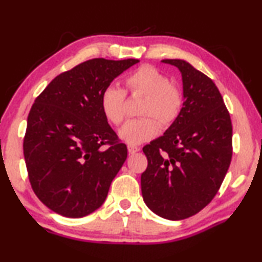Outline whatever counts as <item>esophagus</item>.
Listing matches in <instances>:
<instances>
[{
    "label": "esophagus",
    "instance_id": "1",
    "mask_svg": "<svg viewBox=\"0 0 262 262\" xmlns=\"http://www.w3.org/2000/svg\"><path fill=\"white\" fill-rule=\"evenodd\" d=\"M139 150H140V147L133 146V145H128V152H129L130 154H134L136 152H139Z\"/></svg>",
    "mask_w": 262,
    "mask_h": 262
}]
</instances>
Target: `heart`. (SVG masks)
Wrapping results in <instances>:
<instances>
[{
    "label": "heart",
    "instance_id": "obj_1",
    "mask_svg": "<svg viewBox=\"0 0 262 262\" xmlns=\"http://www.w3.org/2000/svg\"><path fill=\"white\" fill-rule=\"evenodd\" d=\"M124 85L132 96H143L139 114L143 117L128 121L120 130V138L128 145H140L158 135L178 119L183 108V94L169 83L163 72L150 65H142L124 77ZM101 108L110 123L120 126L126 117V91L116 85L106 86L101 95Z\"/></svg>",
    "mask_w": 262,
    "mask_h": 262
}]
</instances>
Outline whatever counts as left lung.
Here are the masks:
<instances>
[{
  "mask_svg": "<svg viewBox=\"0 0 262 262\" xmlns=\"http://www.w3.org/2000/svg\"><path fill=\"white\" fill-rule=\"evenodd\" d=\"M182 72V112L160 138L142 150V197L160 217L196 215L219 192L233 156V126L215 83L185 60L165 59Z\"/></svg>",
  "mask_w": 262,
  "mask_h": 262,
  "instance_id": "obj_1",
  "label": "left lung"
}]
</instances>
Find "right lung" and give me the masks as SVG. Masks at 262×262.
Returning a JSON list of instances; mask_svg holds the SVG:
<instances>
[{"mask_svg":"<svg viewBox=\"0 0 262 262\" xmlns=\"http://www.w3.org/2000/svg\"><path fill=\"white\" fill-rule=\"evenodd\" d=\"M138 59L95 58L57 76L35 98L27 119L24 156L36 197L52 211L78 219L103 204L127 159L101 95Z\"/></svg>","mask_w":262,"mask_h":262,"instance_id":"add662e5","label":"right lung"}]
</instances>
